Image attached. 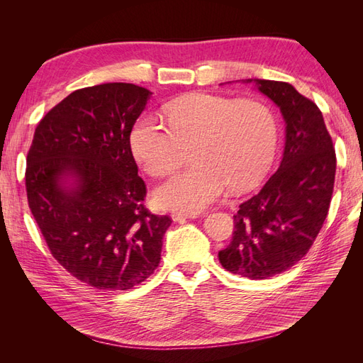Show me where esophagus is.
<instances>
[{
  "label": "esophagus",
  "instance_id": "1",
  "mask_svg": "<svg viewBox=\"0 0 363 363\" xmlns=\"http://www.w3.org/2000/svg\"><path fill=\"white\" fill-rule=\"evenodd\" d=\"M171 218L174 221H182V219H188V218H196L195 213H186V212H172Z\"/></svg>",
  "mask_w": 363,
  "mask_h": 363
}]
</instances>
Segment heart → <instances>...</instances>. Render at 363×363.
<instances>
[{
	"mask_svg": "<svg viewBox=\"0 0 363 363\" xmlns=\"http://www.w3.org/2000/svg\"><path fill=\"white\" fill-rule=\"evenodd\" d=\"M164 115L168 125L144 115L130 135L131 151L151 175L172 172L182 163L183 148L192 145V167L156 188L160 207L201 211L228 186L240 191L257 183L276 155V116L262 101L194 94L169 103Z\"/></svg>",
	"mask_w": 363,
	"mask_h": 363,
	"instance_id": "1",
	"label": "heart"
}]
</instances>
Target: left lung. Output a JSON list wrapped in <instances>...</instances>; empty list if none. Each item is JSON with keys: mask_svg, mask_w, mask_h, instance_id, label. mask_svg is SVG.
Instances as JSON below:
<instances>
[{"mask_svg": "<svg viewBox=\"0 0 363 363\" xmlns=\"http://www.w3.org/2000/svg\"><path fill=\"white\" fill-rule=\"evenodd\" d=\"M251 82L280 107L286 144L280 168L239 206L232 242L218 257L224 269L263 280L294 267L313 245L332 201L336 152L312 100L289 83Z\"/></svg>", "mask_w": 363, "mask_h": 363, "instance_id": "1", "label": "left lung"}]
</instances>
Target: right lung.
<instances>
[{"instance_id":"add662e5","label":"right lung","mask_w":363,"mask_h":363,"mask_svg":"<svg viewBox=\"0 0 363 363\" xmlns=\"http://www.w3.org/2000/svg\"><path fill=\"white\" fill-rule=\"evenodd\" d=\"M150 96L131 83L77 89L39 121L27 155L28 207L52 257L96 289L147 280L172 223L145 207L130 145ZM68 177L74 183L65 186Z\"/></svg>"}]
</instances>
